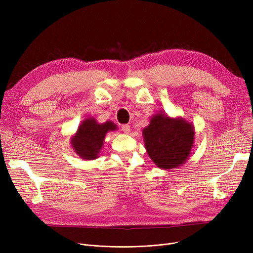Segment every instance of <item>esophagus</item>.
I'll use <instances>...</instances> for the list:
<instances>
[{
    "mask_svg": "<svg viewBox=\"0 0 253 253\" xmlns=\"http://www.w3.org/2000/svg\"><path fill=\"white\" fill-rule=\"evenodd\" d=\"M121 129H122V131L124 132V133H129L130 132V126L128 125V124H124V125H122L121 126Z\"/></svg>",
    "mask_w": 253,
    "mask_h": 253,
    "instance_id": "34e87169",
    "label": "esophagus"
}]
</instances>
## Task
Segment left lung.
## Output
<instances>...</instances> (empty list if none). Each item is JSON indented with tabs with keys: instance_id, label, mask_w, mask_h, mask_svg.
<instances>
[{
	"instance_id": "left-lung-1",
	"label": "left lung",
	"mask_w": 253,
	"mask_h": 253,
	"mask_svg": "<svg viewBox=\"0 0 253 253\" xmlns=\"http://www.w3.org/2000/svg\"><path fill=\"white\" fill-rule=\"evenodd\" d=\"M142 135L153 162L159 168L172 169L188 160L194 145L195 129L182 118H170L161 113L153 116Z\"/></svg>"
}]
</instances>
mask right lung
I'll return each instance as SVG.
<instances>
[{"mask_svg": "<svg viewBox=\"0 0 253 253\" xmlns=\"http://www.w3.org/2000/svg\"><path fill=\"white\" fill-rule=\"evenodd\" d=\"M116 129L117 125L113 122L99 124L94 118L85 119L72 137V147L80 158L94 160L100 153L105 134Z\"/></svg>", "mask_w": 253, "mask_h": 253, "instance_id": "right-lung-1", "label": "right lung"}]
</instances>
